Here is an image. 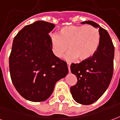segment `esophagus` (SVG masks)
<instances>
[{
  "instance_id": "obj_1",
  "label": "esophagus",
  "mask_w": 120,
  "mask_h": 120,
  "mask_svg": "<svg viewBox=\"0 0 120 120\" xmlns=\"http://www.w3.org/2000/svg\"><path fill=\"white\" fill-rule=\"evenodd\" d=\"M67 64H68V70H69V73H71V70H70L71 64H70V63L68 62V63H67Z\"/></svg>"
}]
</instances>
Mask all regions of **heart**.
<instances>
[{
	"instance_id": "b5f03b06",
	"label": "heart",
	"mask_w": 120,
	"mask_h": 120,
	"mask_svg": "<svg viewBox=\"0 0 120 120\" xmlns=\"http://www.w3.org/2000/svg\"><path fill=\"white\" fill-rule=\"evenodd\" d=\"M51 46L55 56H62L69 48L65 55L66 60L73 61L79 58L86 61L94 55L100 43V34L93 26H69L62 27L59 34L50 35Z\"/></svg>"
}]
</instances>
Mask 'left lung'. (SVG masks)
Listing matches in <instances>:
<instances>
[{
	"label": "left lung",
	"mask_w": 120,
	"mask_h": 120,
	"mask_svg": "<svg viewBox=\"0 0 120 120\" xmlns=\"http://www.w3.org/2000/svg\"><path fill=\"white\" fill-rule=\"evenodd\" d=\"M99 28L100 43L93 57L79 64H72L71 71L77 78V83L71 87L73 99L82 105L97 101L108 88L113 75L114 47L108 32L93 21H85Z\"/></svg>",
	"instance_id": "left-lung-1"
}]
</instances>
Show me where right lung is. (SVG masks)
<instances>
[{"mask_svg":"<svg viewBox=\"0 0 120 120\" xmlns=\"http://www.w3.org/2000/svg\"><path fill=\"white\" fill-rule=\"evenodd\" d=\"M55 24L42 20L26 26L15 37L9 56L15 87L27 100H47L58 81L68 73L67 63L52 53L49 33Z\"/></svg>","mask_w":120,"mask_h":120,"instance_id":"obj_1","label":"right lung"}]
</instances>
